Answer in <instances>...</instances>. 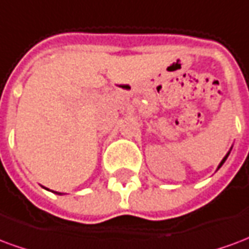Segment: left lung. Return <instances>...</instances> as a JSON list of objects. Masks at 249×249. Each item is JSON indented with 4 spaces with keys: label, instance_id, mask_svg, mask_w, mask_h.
<instances>
[{
    "label": "left lung",
    "instance_id": "1",
    "mask_svg": "<svg viewBox=\"0 0 249 249\" xmlns=\"http://www.w3.org/2000/svg\"><path fill=\"white\" fill-rule=\"evenodd\" d=\"M231 151H232V146H231V149H230V151H228V153H227V155H225V156H224V159H223V160H221V161H220V164H219V165H217V169H216V171H219L220 168H221V165H223V164H224L225 160H227V157L230 156Z\"/></svg>",
    "mask_w": 249,
    "mask_h": 249
}]
</instances>
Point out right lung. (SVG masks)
<instances>
[{"instance_id":"obj_1","label":"right lung","mask_w":249,"mask_h":249,"mask_svg":"<svg viewBox=\"0 0 249 249\" xmlns=\"http://www.w3.org/2000/svg\"><path fill=\"white\" fill-rule=\"evenodd\" d=\"M45 188V187H44ZM46 191H51V189H48V188H45ZM51 192H53V193H56V195H64V193H61V192H56V191H51Z\"/></svg>"}]
</instances>
